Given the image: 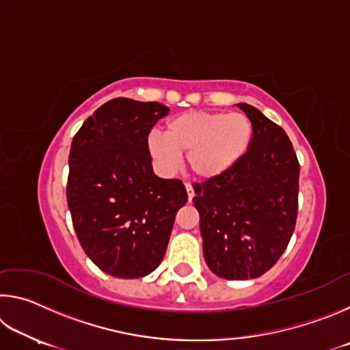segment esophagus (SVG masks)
<instances>
[{"mask_svg": "<svg viewBox=\"0 0 350 350\" xmlns=\"http://www.w3.org/2000/svg\"><path fill=\"white\" fill-rule=\"evenodd\" d=\"M185 188H187V194H188V202H191L194 198V189L191 185H189V183H185Z\"/></svg>", "mask_w": 350, "mask_h": 350, "instance_id": "1", "label": "esophagus"}]
</instances>
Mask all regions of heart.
<instances>
[{
    "mask_svg": "<svg viewBox=\"0 0 350 350\" xmlns=\"http://www.w3.org/2000/svg\"><path fill=\"white\" fill-rule=\"evenodd\" d=\"M253 125L241 112L187 111L167 123V133L151 131L146 151L163 171H173L187 154L189 173L215 180L241 162L250 148Z\"/></svg>",
    "mask_w": 350,
    "mask_h": 350,
    "instance_id": "b5f03b06",
    "label": "heart"
}]
</instances>
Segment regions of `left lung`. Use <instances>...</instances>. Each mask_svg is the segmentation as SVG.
<instances>
[{"mask_svg":"<svg viewBox=\"0 0 350 350\" xmlns=\"http://www.w3.org/2000/svg\"><path fill=\"white\" fill-rule=\"evenodd\" d=\"M238 106L253 125L247 154L219 179L193 185L205 262L230 281L254 280L281 258L295 230L299 188L286 131L254 106Z\"/></svg>","mask_w":350,"mask_h":350,"instance_id":"left-lung-1","label":"left lung"}]
</instances>
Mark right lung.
<instances>
[{"label": "right lung", "instance_id": "add662e5", "mask_svg": "<svg viewBox=\"0 0 350 350\" xmlns=\"http://www.w3.org/2000/svg\"><path fill=\"white\" fill-rule=\"evenodd\" d=\"M170 109L118 97L100 106L74 135L68 206L83 250L116 278L150 275L167 252L187 189L152 171L146 137Z\"/></svg>", "mask_w": 350, "mask_h": 350}]
</instances>
